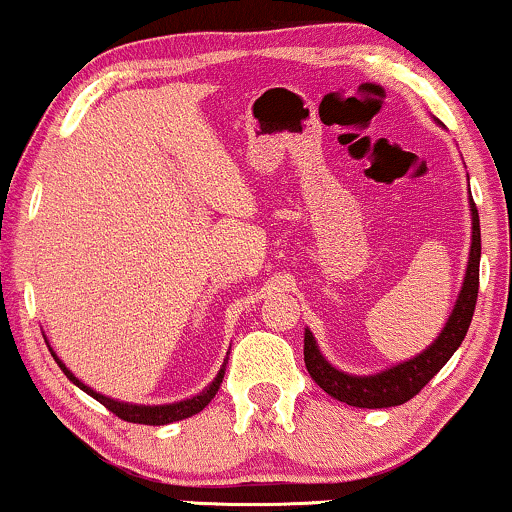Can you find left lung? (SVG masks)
<instances>
[{"instance_id": "8db88e82", "label": "left lung", "mask_w": 512, "mask_h": 512, "mask_svg": "<svg viewBox=\"0 0 512 512\" xmlns=\"http://www.w3.org/2000/svg\"><path fill=\"white\" fill-rule=\"evenodd\" d=\"M472 195V192H469ZM469 211H472V245H469L467 269H464L462 289L457 293V301L452 305L448 322L433 339L431 346H426L421 354L397 366L380 370L373 375H351L344 370L334 368L325 356L320 354L313 332L305 330L303 339V356L305 368L310 378L315 380L327 395H332L339 402H346L349 407L358 409H385L397 407V404L409 402L411 397L419 395L433 375L438 373L450 356L455 354L457 346L462 344L464 334L472 322L474 305H477L479 293V260H481V231H479V211L474 207V199H469Z\"/></svg>"}]
</instances>
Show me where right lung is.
I'll return each instance as SVG.
<instances>
[{"label":"right lung","mask_w":512,"mask_h":512,"mask_svg":"<svg viewBox=\"0 0 512 512\" xmlns=\"http://www.w3.org/2000/svg\"><path fill=\"white\" fill-rule=\"evenodd\" d=\"M50 354L55 356L57 366L62 368V373L67 375V378L72 380V383L79 387V390H84L86 395L98 399V402H101L105 409H110L115 416H120V419L129 421V424H144V426H166V424H173V421L190 419V416L199 414V411H202L211 402V399H214L216 392H219V387L223 383V373H226V366H221L219 373H216V378L211 380V383L204 387L199 395L180 399V402H173V404H132V402H120V399H113V397H105V395H101V392L93 390V387L81 383V380L76 378L72 370H69L60 361V356L52 351V346H50ZM223 363H226V361H223Z\"/></svg>","instance_id":"add662e5"}]
</instances>
